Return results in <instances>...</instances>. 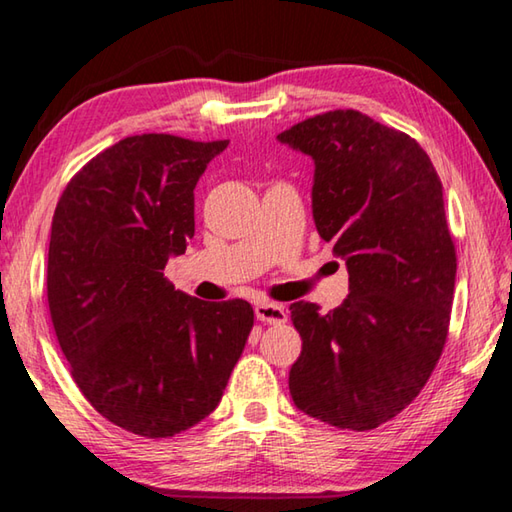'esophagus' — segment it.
Masks as SVG:
<instances>
[{
	"instance_id": "1",
	"label": "esophagus",
	"mask_w": 512,
	"mask_h": 512,
	"mask_svg": "<svg viewBox=\"0 0 512 512\" xmlns=\"http://www.w3.org/2000/svg\"><path fill=\"white\" fill-rule=\"evenodd\" d=\"M255 316L266 325H282L287 323V309L282 305H275V302H257L255 305Z\"/></svg>"
}]
</instances>
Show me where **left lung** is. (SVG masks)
<instances>
[{
	"label": "left lung",
	"instance_id": "obj_1",
	"mask_svg": "<svg viewBox=\"0 0 512 512\" xmlns=\"http://www.w3.org/2000/svg\"><path fill=\"white\" fill-rule=\"evenodd\" d=\"M277 140L314 160L316 230L350 273L336 309L289 307L302 339L293 404L332 427L375 429L418 397L447 341L456 250L443 185L413 137L359 110L309 117Z\"/></svg>",
	"mask_w": 512,
	"mask_h": 512
}]
</instances>
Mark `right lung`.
Returning <instances> with one entry per match:
<instances>
[{
	"label": "right lung",
	"instance_id": "add662e5",
	"mask_svg": "<svg viewBox=\"0 0 512 512\" xmlns=\"http://www.w3.org/2000/svg\"><path fill=\"white\" fill-rule=\"evenodd\" d=\"M228 140L144 133L69 180L51 221L47 300L76 386L117 427L169 438L207 418L253 329L246 300L173 289L194 237V187Z\"/></svg>",
	"mask_w": 512,
	"mask_h": 512
}]
</instances>
